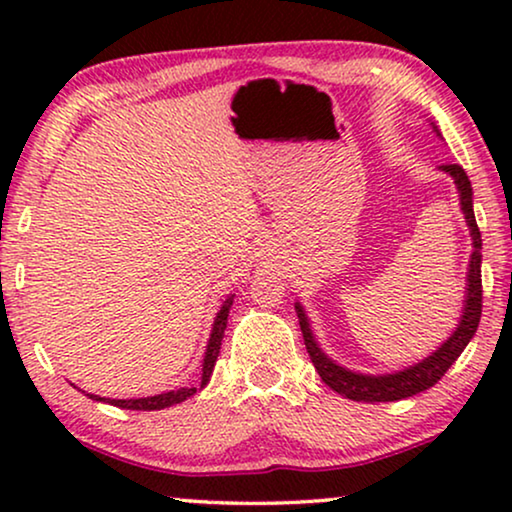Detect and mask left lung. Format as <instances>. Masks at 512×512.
<instances>
[{
	"mask_svg": "<svg viewBox=\"0 0 512 512\" xmlns=\"http://www.w3.org/2000/svg\"><path fill=\"white\" fill-rule=\"evenodd\" d=\"M433 130H436V135L440 137L436 125H433ZM440 170L450 174L454 179V186H457L461 212H464L466 226L471 230L473 251H471V261H468V272H466V298H464V310H461V319L450 338H447L436 352H431L426 359H422L419 363H412L408 368L394 370V373H384V375L356 373V370L340 366V363H335L331 356L324 354V349L319 347L317 338H314L310 319H307L303 305L296 303L300 331H303L307 354H310L321 382L328 384L333 391H338L340 396L352 398V401L389 403V401H401V398H410L419 394V391L431 389L433 384L447 373V368L459 359V354L464 352L475 331H478L480 314H482V279H480L482 277L480 275L482 240H480V230L473 214V188H471V181L466 177V172L461 170V165H440Z\"/></svg>",
	"mask_w": 512,
	"mask_h": 512,
	"instance_id": "left-lung-1",
	"label": "left lung"
}]
</instances>
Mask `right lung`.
<instances>
[{
    "label": "right lung",
    "mask_w": 512,
    "mask_h": 512,
    "mask_svg": "<svg viewBox=\"0 0 512 512\" xmlns=\"http://www.w3.org/2000/svg\"><path fill=\"white\" fill-rule=\"evenodd\" d=\"M233 293L223 300L221 310L216 312L214 317V324H212V333H209V340H207V349H205V359H202V382L200 387H181L177 391H165V394H156V396H146V398H104V396H95V394H83L93 398V401H102V403H111L116 405V408H123V410H163V408H170V405H177L181 401H186V398H191L195 391H200L202 387H207L209 377L214 373V366H216V356L221 352V340H223V331H226V324H228V314H230V307H233Z\"/></svg>",
    "instance_id": "1"
}]
</instances>
